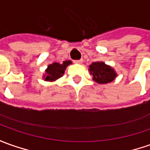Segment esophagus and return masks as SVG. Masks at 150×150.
I'll return each instance as SVG.
<instances>
[{"instance_id": "esophagus-1", "label": "esophagus", "mask_w": 150, "mask_h": 150, "mask_svg": "<svg viewBox=\"0 0 150 150\" xmlns=\"http://www.w3.org/2000/svg\"><path fill=\"white\" fill-rule=\"evenodd\" d=\"M75 63H78V64H82V62H83V59H79V60H76L75 61Z\"/></svg>"}]
</instances>
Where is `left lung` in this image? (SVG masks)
Here are the masks:
<instances>
[{"mask_svg": "<svg viewBox=\"0 0 150 150\" xmlns=\"http://www.w3.org/2000/svg\"><path fill=\"white\" fill-rule=\"evenodd\" d=\"M89 71L93 75V79L98 83H110L117 76L113 69L103 62H93L89 66Z\"/></svg>", "mask_w": 150, "mask_h": 150, "instance_id": "obj_1", "label": "left lung"}]
</instances>
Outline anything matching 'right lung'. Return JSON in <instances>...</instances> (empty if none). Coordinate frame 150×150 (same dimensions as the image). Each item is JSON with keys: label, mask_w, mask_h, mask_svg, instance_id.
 <instances>
[{"label": "right lung", "mask_w": 150, "mask_h": 150, "mask_svg": "<svg viewBox=\"0 0 150 150\" xmlns=\"http://www.w3.org/2000/svg\"><path fill=\"white\" fill-rule=\"evenodd\" d=\"M71 64V61H66L62 64L54 62L53 64H51L48 66L47 69L46 70V75H44L45 80L47 81H54L56 79L61 78L65 73V70L67 67Z\"/></svg>", "instance_id": "add662e5"}]
</instances>
